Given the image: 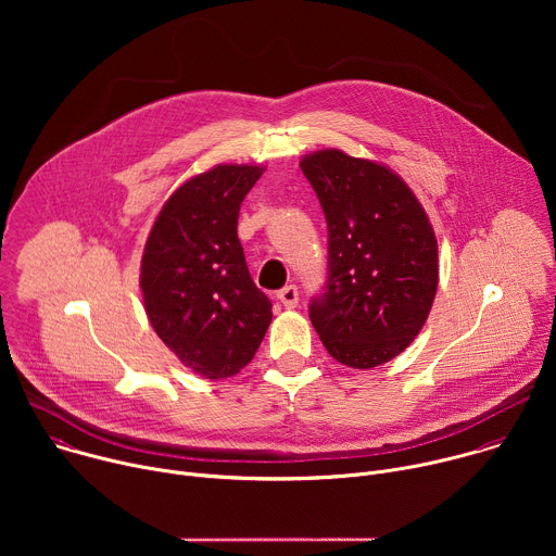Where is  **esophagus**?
Wrapping results in <instances>:
<instances>
[{
    "label": "esophagus",
    "mask_w": 556,
    "mask_h": 556,
    "mask_svg": "<svg viewBox=\"0 0 556 556\" xmlns=\"http://www.w3.org/2000/svg\"><path fill=\"white\" fill-rule=\"evenodd\" d=\"M277 299H279L286 307H296V303H299V290H296V286H286V288H281V290L277 292Z\"/></svg>",
    "instance_id": "esophagus-1"
}]
</instances>
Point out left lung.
I'll use <instances>...</instances> for the list:
<instances>
[{"label":"left lung","instance_id":"8db88e82","mask_svg":"<svg viewBox=\"0 0 556 556\" xmlns=\"http://www.w3.org/2000/svg\"><path fill=\"white\" fill-rule=\"evenodd\" d=\"M301 172L328 222V281L309 301L326 350L354 369L399 356L422 330L438 290V242L412 189L341 149L305 155Z\"/></svg>","mask_w":556,"mask_h":556}]
</instances>
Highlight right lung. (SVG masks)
<instances>
[{
    "instance_id": "add662e5",
    "label": "right lung",
    "mask_w": 556,
    "mask_h": 556,
    "mask_svg": "<svg viewBox=\"0 0 556 556\" xmlns=\"http://www.w3.org/2000/svg\"><path fill=\"white\" fill-rule=\"evenodd\" d=\"M262 169L217 165L185 182L153 222L140 288L149 324L195 374L244 369L273 321L237 237L240 206Z\"/></svg>"
}]
</instances>
